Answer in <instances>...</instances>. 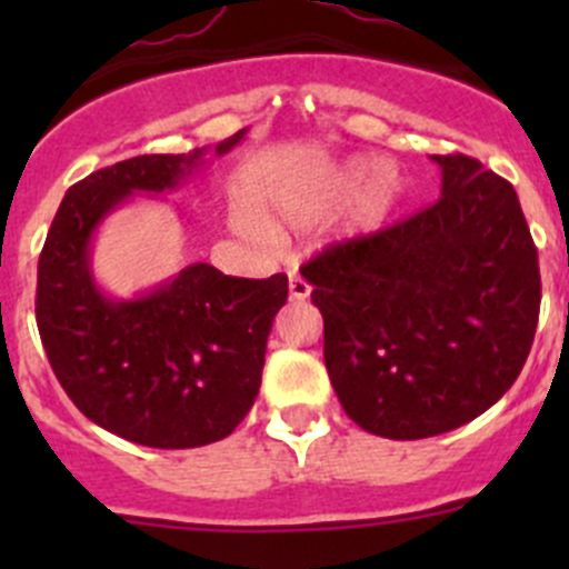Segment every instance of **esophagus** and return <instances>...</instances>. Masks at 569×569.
I'll use <instances>...</instances> for the list:
<instances>
[{"instance_id":"obj_1","label":"esophagus","mask_w":569,"mask_h":569,"mask_svg":"<svg viewBox=\"0 0 569 569\" xmlns=\"http://www.w3.org/2000/svg\"><path fill=\"white\" fill-rule=\"evenodd\" d=\"M289 291H291V300H308V297H311V286H308V280L302 278L297 269H291L289 272Z\"/></svg>"}]
</instances>
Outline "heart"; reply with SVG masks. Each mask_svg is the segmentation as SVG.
Returning <instances> with one entry per match:
<instances>
[{
  "label": "heart",
  "mask_w": 569,
  "mask_h": 569,
  "mask_svg": "<svg viewBox=\"0 0 569 569\" xmlns=\"http://www.w3.org/2000/svg\"><path fill=\"white\" fill-rule=\"evenodd\" d=\"M371 170H375V164H371L369 159H349L343 168H338L330 178L313 183V187L283 189V192H278L269 200L267 220L272 222V226H308V222L319 220L321 214L336 209L347 194H352V189L358 187ZM396 189H399L396 170L388 168V164H380V168L375 170V176L369 178V183L360 189L352 209L347 211L343 233H347V237H355V233H366L371 231V228L380 226V222L386 220L388 211H391ZM237 228L252 239H261V242H267V239L272 237V231L250 214H239Z\"/></svg>",
  "instance_id": "heart-1"
}]
</instances>
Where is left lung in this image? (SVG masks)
I'll use <instances>...</instances> for the list:
<instances>
[{
	"label": "left lung",
	"instance_id": "1",
	"mask_svg": "<svg viewBox=\"0 0 569 569\" xmlns=\"http://www.w3.org/2000/svg\"><path fill=\"white\" fill-rule=\"evenodd\" d=\"M432 159L438 203L300 269L343 412L391 440L451 432L496 405L539 319L537 248L512 183L465 153Z\"/></svg>",
	"mask_w": 569,
	"mask_h": 569
}]
</instances>
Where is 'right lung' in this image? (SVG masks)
I'll return each instance as SVG.
<instances>
[{
  "label": "right lung",
  "instance_id": "obj_1",
  "mask_svg": "<svg viewBox=\"0 0 569 569\" xmlns=\"http://www.w3.org/2000/svg\"><path fill=\"white\" fill-rule=\"evenodd\" d=\"M244 131L217 142L214 157ZM206 151L146 153L73 183L38 261V330L62 391L101 429L151 449H198L239 427L289 297L283 272L228 278L211 263H189L131 300L96 283L90 244L101 220L134 192L178 189L209 164Z\"/></svg>",
  "mask_w": 569,
  "mask_h": 569
}]
</instances>
